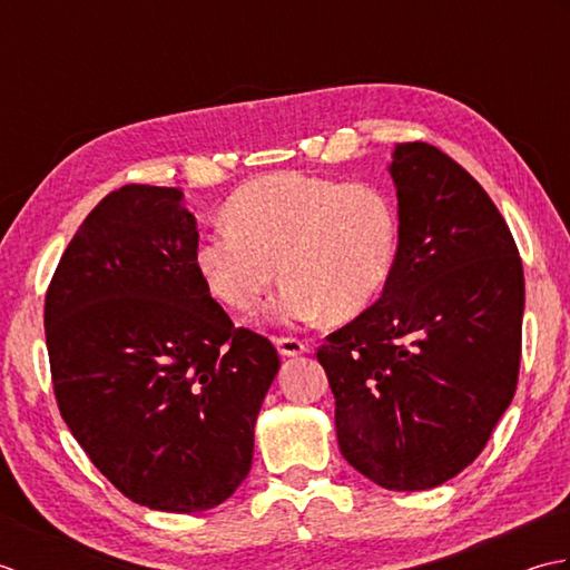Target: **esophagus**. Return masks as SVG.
<instances>
[{
  "mask_svg": "<svg viewBox=\"0 0 570 570\" xmlns=\"http://www.w3.org/2000/svg\"><path fill=\"white\" fill-rule=\"evenodd\" d=\"M274 343L284 357H296V355L308 353V343L298 341V337H276Z\"/></svg>",
  "mask_w": 570,
  "mask_h": 570,
  "instance_id": "obj_1",
  "label": "esophagus"
}]
</instances>
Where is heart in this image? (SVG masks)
<instances>
[{
    "instance_id": "obj_1",
    "label": "heart",
    "mask_w": 570,
    "mask_h": 570,
    "mask_svg": "<svg viewBox=\"0 0 570 570\" xmlns=\"http://www.w3.org/2000/svg\"><path fill=\"white\" fill-rule=\"evenodd\" d=\"M225 225L196 247L203 286L217 304L247 316L282 274L286 284L272 306L278 323L321 313L355 318L390 282L399 249L390 193L298 171L266 174L235 190Z\"/></svg>"
}]
</instances>
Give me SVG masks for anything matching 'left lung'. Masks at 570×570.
I'll use <instances>...</instances> for the list:
<instances>
[{
  "instance_id": "left-lung-1",
  "label": "left lung",
  "mask_w": 570,
  "mask_h": 570,
  "mask_svg": "<svg viewBox=\"0 0 570 570\" xmlns=\"http://www.w3.org/2000/svg\"><path fill=\"white\" fill-rule=\"evenodd\" d=\"M399 249L377 304L325 337L341 453L396 492L443 485L510 406L524 269L482 186L426 141L396 144Z\"/></svg>"
}]
</instances>
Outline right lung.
Wrapping results in <instances>:
<instances>
[{"label": "right lung", "mask_w": 570, "mask_h": 570, "mask_svg": "<svg viewBox=\"0 0 570 570\" xmlns=\"http://www.w3.org/2000/svg\"><path fill=\"white\" fill-rule=\"evenodd\" d=\"M198 225L178 188L122 186L58 262L43 323L60 416L131 502L213 510L247 478L254 423L278 372L196 269Z\"/></svg>", "instance_id": "obj_1"}]
</instances>
